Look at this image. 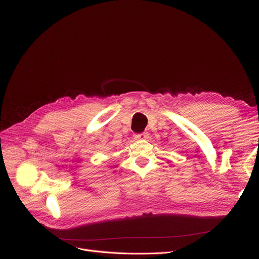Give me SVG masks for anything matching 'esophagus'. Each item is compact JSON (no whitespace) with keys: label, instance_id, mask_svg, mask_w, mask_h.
I'll return each mask as SVG.
<instances>
[{"label":"esophagus","instance_id":"obj_1","mask_svg":"<svg viewBox=\"0 0 259 259\" xmlns=\"http://www.w3.org/2000/svg\"><path fill=\"white\" fill-rule=\"evenodd\" d=\"M148 136H149L148 133L144 132V133H138V134H135V135H134V138H135L136 140H142V139H147Z\"/></svg>","mask_w":259,"mask_h":259}]
</instances>
